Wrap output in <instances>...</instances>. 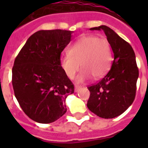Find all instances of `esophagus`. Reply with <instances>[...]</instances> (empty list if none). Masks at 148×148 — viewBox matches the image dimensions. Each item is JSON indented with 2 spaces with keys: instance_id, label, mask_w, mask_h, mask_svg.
Instances as JSON below:
<instances>
[{
  "instance_id": "1",
  "label": "esophagus",
  "mask_w": 148,
  "mask_h": 148,
  "mask_svg": "<svg viewBox=\"0 0 148 148\" xmlns=\"http://www.w3.org/2000/svg\"><path fill=\"white\" fill-rule=\"evenodd\" d=\"M81 88V86L79 85H75V87H74V90H75V92H77Z\"/></svg>"
}]
</instances>
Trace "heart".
Wrapping results in <instances>:
<instances>
[{
  "mask_svg": "<svg viewBox=\"0 0 148 148\" xmlns=\"http://www.w3.org/2000/svg\"><path fill=\"white\" fill-rule=\"evenodd\" d=\"M112 60L110 44L106 38L87 36L79 39L60 58V65L70 78H73L81 67L83 68L77 77L82 82L90 77L101 78L108 72Z\"/></svg>",
  "mask_w": 148,
  "mask_h": 148,
  "instance_id": "b5f03b06",
  "label": "heart"
}]
</instances>
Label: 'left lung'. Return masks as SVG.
<instances>
[{
  "instance_id": "1",
  "label": "left lung",
  "mask_w": 148,
  "mask_h": 148,
  "mask_svg": "<svg viewBox=\"0 0 148 148\" xmlns=\"http://www.w3.org/2000/svg\"><path fill=\"white\" fill-rule=\"evenodd\" d=\"M90 31H103L114 53L112 66L108 73L95 84L88 87V109L102 118L119 116L132 104L139 76L135 53L130 44L112 29L105 26L92 27Z\"/></svg>"
}]
</instances>
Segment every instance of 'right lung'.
Wrapping results in <instances>:
<instances>
[{"label":"right lung","instance_id":"1","mask_svg":"<svg viewBox=\"0 0 148 148\" xmlns=\"http://www.w3.org/2000/svg\"><path fill=\"white\" fill-rule=\"evenodd\" d=\"M73 31H39L33 34L15 58L12 68L14 95L31 120L49 124L67 111L65 100L74 91L60 65V53Z\"/></svg>","mask_w":148,"mask_h":148}]
</instances>
